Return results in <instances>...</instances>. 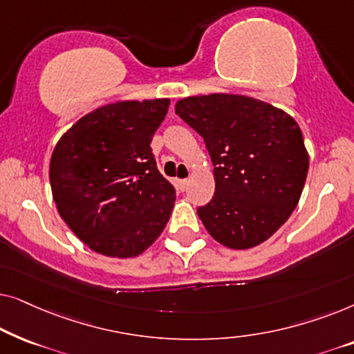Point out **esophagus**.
I'll list each match as a JSON object with an SVG mask.
<instances>
[{
	"mask_svg": "<svg viewBox=\"0 0 354 354\" xmlns=\"http://www.w3.org/2000/svg\"><path fill=\"white\" fill-rule=\"evenodd\" d=\"M187 185H188V180L187 178H182V180H177V187L180 192H185L187 190Z\"/></svg>",
	"mask_w": 354,
	"mask_h": 354,
	"instance_id": "obj_1",
	"label": "esophagus"
}]
</instances>
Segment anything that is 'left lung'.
Masks as SVG:
<instances>
[{
  "mask_svg": "<svg viewBox=\"0 0 354 354\" xmlns=\"http://www.w3.org/2000/svg\"><path fill=\"white\" fill-rule=\"evenodd\" d=\"M176 114L205 138L216 192L198 216L227 248L263 243L297 207L309 156L292 115L243 95L212 93L177 101Z\"/></svg>",
  "mask_w": 354,
  "mask_h": 354,
  "instance_id": "left-lung-1",
  "label": "left lung"
}]
</instances>
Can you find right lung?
<instances>
[{
	"label": "right lung",
	"mask_w": 354,
	"mask_h": 354,
	"mask_svg": "<svg viewBox=\"0 0 354 354\" xmlns=\"http://www.w3.org/2000/svg\"><path fill=\"white\" fill-rule=\"evenodd\" d=\"M169 103L162 98L101 106L77 120L51 154L57 212L96 253L142 254L171 217L176 188L158 171L149 147Z\"/></svg>",
	"instance_id": "add662e5"
}]
</instances>
